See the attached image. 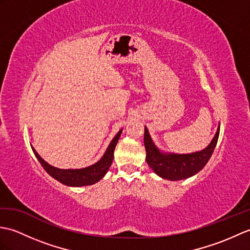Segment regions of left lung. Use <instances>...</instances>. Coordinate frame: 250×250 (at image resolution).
I'll use <instances>...</instances> for the list:
<instances>
[{
  "label": "left lung",
  "instance_id": "1",
  "mask_svg": "<svg viewBox=\"0 0 250 250\" xmlns=\"http://www.w3.org/2000/svg\"><path fill=\"white\" fill-rule=\"evenodd\" d=\"M219 137V128L210 144L205 149L189 155L163 153L153 144L149 132L145 126L144 144L146 149V161L152 171L159 176L168 180H180L193 176L200 172L213 155Z\"/></svg>",
  "mask_w": 250,
  "mask_h": 250
}]
</instances>
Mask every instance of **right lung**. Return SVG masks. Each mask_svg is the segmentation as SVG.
I'll return each instance as SVG.
<instances>
[{"mask_svg": "<svg viewBox=\"0 0 250 250\" xmlns=\"http://www.w3.org/2000/svg\"><path fill=\"white\" fill-rule=\"evenodd\" d=\"M121 132L122 130H120L114 137L113 141L110 142L109 146L107 147L104 156L100 161L93 164V166H90L88 167L81 169H60L55 167H51L50 164H48L41 158V156L36 152L33 147H32V149H33L34 155L37 158V160L42 164V167H44L45 171L48 173L51 177H54L58 182L62 183L63 185L72 186V187H82V186H89L98 183L99 180L102 179L104 177V175L107 173L109 167L111 166V162H113L114 150L121 135Z\"/></svg>", "mask_w": 250, "mask_h": 250, "instance_id": "obj_1", "label": "right lung"}]
</instances>
